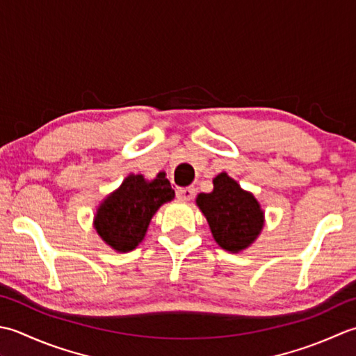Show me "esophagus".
Masks as SVG:
<instances>
[{
    "label": "esophagus",
    "instance_id": "esophagus-1",
    "mask_svg": "<svg viewBox=\"0 0 356 356\" xmlns=\"http://www.w3.org/2000/svg\"><path fill=\"white\" fill-rule=\"evenodd\" d=\"M195 195L193 187H181L177 191V198L181 201H191Z\"/></svg>",
    "mask_w": 356,
    "mask_h": 356
}]
</instances>
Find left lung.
Masks as SVG:
<instances>
[{
  "mask_svg": "<svg viewBox=\"0 0 356 356\" xmlns=\"http://www.w3.org/2000/svg\"><path fill=\"white\" fill-rule=\"evenodd\" d=\"M197 204L224 250L236 253L245 249L264 226V213L255 197L244 192L227 173L213 178V192L200 193Z\"/></svg>",
  "mask_w": 356,
  "mask_h": 356,
  "instance_id": "obj_1",
  "label": "left lung"
}]
</instances>
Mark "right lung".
Returning <instances> with one entry per match:
<instances>
[{"label": "right lung", "instance_id": "1", "mask_svg": "<svg viewBox=\"0 0 356 356\" xmlns=\"http://www.w3.org/2000/svg\"><path fill=\"white\" fill-rule=\"evenodd\" d=\"M173 197L175 192L161 173L150 183L141 175H129L99 206L95 216L98 235L117 252L134 250L159 206Z\"/></svg>", "mask_w": 356, "mask_h": 356}]
</instances>
